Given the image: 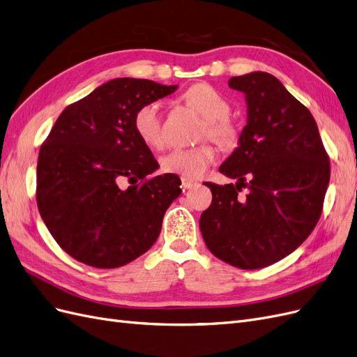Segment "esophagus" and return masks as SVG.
Instances as JSON below:
<instances>
[{
  "instance_id": "esophagus-1",
  "label": "esophagus",
  "mask_w": 357,
  "mask_h": 357,
  "mask_svg": "<svg viewBox=\"0 0 357 357\" xmlns=\"http://www.w3.org/2000/svg\"><path fill=\"white\" fill-rule=\"evenodd\" d=\"M195 185H197L195 181L188 180V178H181V188H183V190H188V189L193 188V186H195Z\"/></svg>"
}]
</instances>
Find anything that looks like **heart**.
I'll return each mask as SVG.
<instances>
[{"label":"heart","instance_id":"b5f03b06","mask_svg":"<svg viewBox=\"0 0 357 357\" xmlns=\"http://www.w3.org/2000/svg\"><path fill=\"white\" fill-rule=\"evenodd\" d=\"M183 102L204 119L201 138H210L222 147H231L238 138L236 126L229 117L231 104L225 96L207 83L193 84L183 93ZM134 128L142 142L159 149L164 144L160 105L156 101L146 102L134 116ZM215 159V150L210 144L195 149H174L160 159L162 171L181 178H199Z\"/></svg>","mask_w":357,"mask_h":357}]
</instances>
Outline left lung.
<instances>
[{"label": "left lung", "instance_id": "1", "mask_svg": "<svg viewBox=\"0 0 357 357\" xmlns=\"http://www.w3.org/2000/svg\"><path fill=\"white\" fill-rule=\"evenodd\" d=\"M247 102V125L219 171L235 185L205 183L213 193L199 228L208 250L241 269L273 265L317 225L331 165L314 117L274 75L229 79ZM247 187L245 199L238 192Z\"/></svg>", "mask_w": 357, "mask_h": 357}]
</instances>
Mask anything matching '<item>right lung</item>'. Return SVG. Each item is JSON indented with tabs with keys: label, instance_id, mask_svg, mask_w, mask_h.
<instances>
[{
	"label": "right lung",
	"instance_id": "1",
	"mask_svg": "<svg viewBox=\"0 0 357 357\" xmlns=\"http://www.w3.org/2000/svg\"><path fill=\"white\" fill-rule=\"evenodd\" d=\"M176 89L113 79L68 105L53 125L38 155L37 205L53 238L75 261L119 268L158 240L181 181L176 174L146 178L159 164L139 139L134 116Z\"/></svg>",
	"mask_w": 357,
	"mask_h": 357
}]
</instances>
